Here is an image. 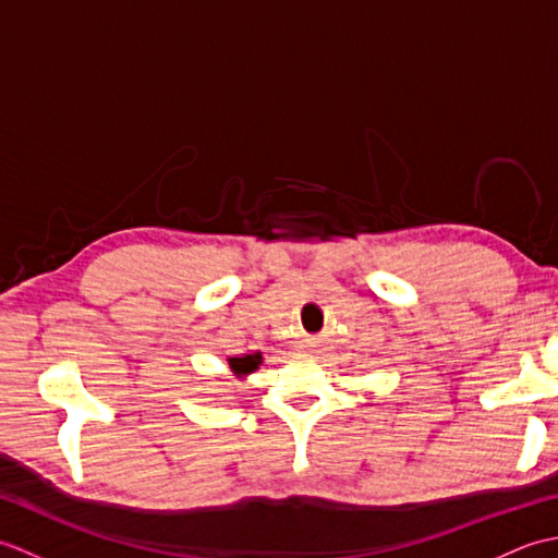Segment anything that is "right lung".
Masks as SVG:
<instances>
[{
  "instance_id": "obj_1",
  "label": "right lung",
  "mask_w": 558,
  "mask_h": 558,
  "mask_svg": "<svg viewBox=\"0 0 558 558\" xmlns=\"http://www.w3.org/2000/svg\"><path fill=\"white\" fill-rule=\"evenodd\" d=\"M228 362L234 376H246L258 369V364L264 362V357H260V352H254V354H244V357H230Z\"/></svg>"
}]
</instances>
